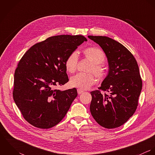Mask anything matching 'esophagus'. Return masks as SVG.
<instances>
[{"label": "esophagus", "instance_id": "obj_1", "mask_svg": "<svg viewBox=\"0 0 155 155\" xmlns=\"http://www.w3.org/2000/svg\"><path fill=\"white\" fill-rule=\"evenodd\" d=\"M77 91H78V94H82V93L84 92V91H83V90H81V89H78Z\"/></svg>", "mask_w": 155, "mask_h": 155}]
</instances>
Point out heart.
Segmentation results:
<instances>
[{
    "mask_svg": "<svg viewBox=\"0 0 155 155\" xmlns=\"http://www.w3.org/2000/svg\"><path fill=\"white\" fill-rule=\"evenodd\" d=\"M83 54L91 62V65L89 67L88 71L94 73L99 79H103L106 74L105 69L102 65L106 59L103 51L96 47H89L83 51ZM78 62V52L76 51L71 52L65 61L67 71L71 73H74L76 70ZM91 73H79L73 76L70 79V85L73 87L81 89H87L91 88L96 82V78Z\"/></svg>",
    "mask_w": 155,
    "mask_h": 155,
    "instance_id": "obj_1",
    "label": "heart"
}]
</instances>
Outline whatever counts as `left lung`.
Wrapping results in <instances>:
<instances>
[{
  "label": "left lung",
  "mask_w": 155,
  "mask_h": 155,
  "mask_svg": "<svg viewBox=\"0 0 155 155\" xmlns=\"http://www.w3.org/2000/svg\"><path fill=\"white\" fill-rule=\"evenodd\" d=\"M88 37L103 49L109 67L99 90L90 92V111L100 125L116 128L127 122L138 106L142 89L139 68L133 54L123 45L106 36ZM101 90L109 93H101Z\"/></svg>",
  "instance_id": "left-lung-1"
}]
</instances>
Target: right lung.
<instances>
[{"label":"right lung","mask_w":155,"mask_h":155,"mask_svg":"<svg viewBox=\"0 0 155 155\" xmlns=\"http://www.w3.org/2000/svg\"><path fill=\"white\" fill-rule=\"evenodd\" d=\"M87 41L82 35L52 36L32 46L22 56L15 71L13 98L31 125L48 129L66 116L77 90L53 88L68 81L67 57Z\"/></svg>","instance_id":"obj_1"}]
</instances>
